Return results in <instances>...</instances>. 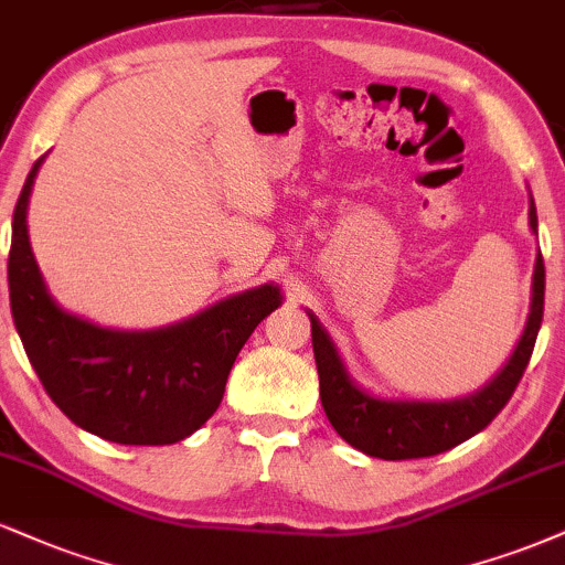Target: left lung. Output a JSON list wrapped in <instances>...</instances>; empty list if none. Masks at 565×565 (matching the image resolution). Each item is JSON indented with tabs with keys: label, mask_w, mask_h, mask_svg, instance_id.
<instances>
[{
	"label": "left lung",
	"mask_w": 565,
	"mask_h": 565,
	"mask_svg": "<svg viewBox=\"0 0 565 565\" xmlns=\"http://www.w3.org/2000/svg\"><path fill=\"white\" fill-rule=\"evenodd\" d=\"M529 227L536 235V205L529 192ZM545 311V264L536 254L532 277V307L519 347L505 367L487 386L457 399H386L364 391L349 375L338 347L322 322L307 309L311 320V347H315L317 373H320V399L330 426L343 441L381 460H413V457L441 455L457 444L468 441L500 415L519 386L523 370L532 360L536 333Z\"/></svg>",
	"instance_id": "8db88e82"
}]
</instances>
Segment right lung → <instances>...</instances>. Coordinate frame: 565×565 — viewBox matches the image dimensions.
I'll return each instance as SVG.
<instances>
[{
    "instance_id": "right-lung-1",
    "label": "right lung",
    "mask_w": 565,
    "mask_h": 565,
    "mask_svg": "<svg viewBox=\"0 0 565 565\" xmlns=\"http://www.w3.org/2000/svg\"><path fill=\"white\" fill-rule=\"evenodd\" d=\"M42 161L20 190L7 262L12 320L31 367L63 415L99 439L137 447L188 439L216 413L256 324L282 303L280 285L243 290L156 330H113L71 315L46 290L29 241L25 214Z\"/></svg>"
}]
</instances>
